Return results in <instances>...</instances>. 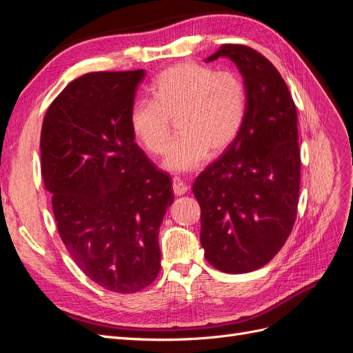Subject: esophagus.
Masks as SVG:
<instances>
[{
    "label": "esophagus",
    "instance_id": "34e87169",
    "mask_svg": "<svg viewBox=\"0 0 353 353\" xmlns=\"http://www.w3.org/2000/svg\"><path fill=\"white\" fill-rule=\"evenodd\" d=\"M172 191L175 196H183L188 191V185L184 183V181H181L179 178H175L172 181Z\"/></svg>",
    "mask_w": 353,
    "mask_h": 353
}]
</instances>
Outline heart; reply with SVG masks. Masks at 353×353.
Instances as JSON below:
<instances>
[{
  "mask_svg": "<svg viewBox=\"0 0 353 353\" xmlns=\"http://www.w3.org/2000/svg\"><path fill=\"white\" fill-rule=\"evenodd\" d=\"M152 101L134 104L130 123L148 153L166 152L176 121L179 138L163 162L169 172H190L208 156H219L236 141L245 117V87L232 70H213L196 61L163 70L148 88Z\"/></svg>",
  "mask_w": 353,
  "mask_h": 353,
  "instance_id": "heart-1",
  "label": "heart"
}]
</instances>
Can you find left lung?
Wrapping results in <instances>:
<instances>
[{
  "instance_id": "1",
  "label": "left lung",
  "mask_w": 353,
  "mask_h": 353,
  "mask_svg": "<svg viewBox=\"0 0 353 353\" xmlns=\"http://www.w3.org/2000/svg\"><path fill=\"white\" fill-rule=\"evenodd\" d=\"M236 63L245 87V117L227 150L197 176L193 193L201 215L206 261L227 274L262 268L293 230L301 150L296 105L280 72L261 52L223 44L213 61Z\"/></svg>"
}]
</instances>
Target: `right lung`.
Masks as SVG:
<instances>
[{
  "mask_svg": "<svg viewBox=\"0 0 353 353\" xmlns=\"http://www.w3.org/2000/svg\"><path fill=\"white\" fill-rule=\"evenodd\" d=\"M145 72H91L50 104L41 174L61 241L90 280L116 293L150 285L160 271L159 228L172 178L134 141L130 114Z\"/></svg>",
  "mask_w": 353,
  "mask_h": 353,
  "instance_id": "obj_1",
  "label": "right lung"
}]
</instances>
